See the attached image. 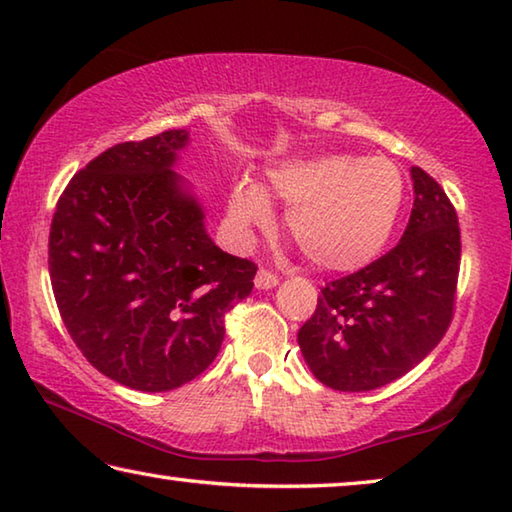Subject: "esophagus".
<instances>
[{"label":"esophagus","mask_w":512,"mask_h":512,"mask_svg":"<svg viewBox=\"0 0 512 512\" xmlns=\"http://www.w3.org/2000/svg\"><path fill=\"white\" fill-rule=\"evenodd\" d=\"M280 284V280H277V275H273L271 271H266V268H259V273L255 275V287L257 289H273Z\"/></svg>","instance_id":"obj_1"}]
</instances>
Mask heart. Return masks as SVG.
I'll return each mask as SVG.
<instances>
[{
	"label": "heart",
	"mask_w": 512,
	"mask_h": 512,
	"mask_svg": "<svg viewBox=\"0 0 512 512\" xmlns=\"http://www.w3.org/2000/svg\"><path fill=\"white\" fill-rule=\"evenodd\" d=\"M266 189L287 203L289 235L311 264L348 273L375 259L391 239L404 203V176L384 155L329 153L289 160L268 171ZM239 230L271 223L262 187L241 185L230 201Z\"/></svg>",
	"instance_id": "obj_1"
}]
</instances>
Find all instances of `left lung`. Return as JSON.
<instances>
[{"label":"left lung","instance_id":"1","mask_svg":"<svg viewBox=\"0 0 512 512\" xmlns=\"http://www.w3.org/2000/svg\"><path fill=\"white\" fill-rule=\"evenodd\" d=\"M413 210L391 253L320 289L298 332L314 377L363 393L400 379L443 339L454 314L461 230L436 180L411 167Z\"/></svg>","mask_w":512,"mask_h":512}]
</instances>
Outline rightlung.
Here are the masks:
<instances>
[{
  "mask_svg": "<svg viewBox=\"0 0 512 512\" xmlns=\"http://www.w3.org/2000/svg\"><path fill=\"white\" fill-rule=\"evenodd\" d=\"M187 144L180 128L103 151L69 180L49 232L51 287L76 348L144 393L210 366L257 273L207 235L201 201L173 171Z\"/></svg>",
  "mask_w": 512,
  "mask_h": 512,
  "instance_id": "right-lung-1",
  "label": "right lung"
}]
</instances>
